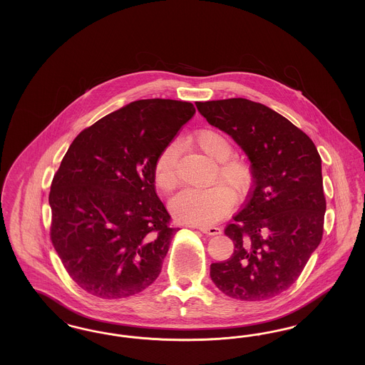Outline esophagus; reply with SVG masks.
<instances>
[{"instance_id":"obj_1","label":"esophagus","mask_w":365,"mask_h":365,"mask_svg":"<svg viewBox=\"0 0 365 365\" xmlns=\"http://www.w3.org/2000/svg\"><path fill=\"white\" fill-rule=\"evenodd\" d=\"M200 231L207 234V235H219L222 232V230L219 227L213 226H201L200 227Z\"/></svg>"}]
</instances>
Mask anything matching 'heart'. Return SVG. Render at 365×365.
I'll return each mask as SVG.
<instances>
[{
	"label": "heart",
	"instance_id": "obj_1",
	"mask_svg": "<svg viewBox=\"0 0 365 365\" xmlns=\"http://www.w3.org/2000/svg\"><path fill=\"white\" fill-rule=\"evenodd\" d=\"M194 140L197 146L215 161H219L217 171L212 178V187L201 190H185L175 195L170 209L175 217L183 223L208 226L226 216L234 205V200L243 197L252 186L253 173L250 164L232 157V145L228 139L212 128L200 130ZM176 148L167 146L155 161L153 179L157 189L168 194L178 186L175 167Z\"/></svg>",
	"mask_w": 365,
	"mask_h": 365
}]
</instances>
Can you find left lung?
Segmentation results:
<instances>
[{"label": "left lung", "instance_id": "8db88e82", "mask_svg": "<svg viewBox=\"0 0 365 365\" xmlns=\"http://www.w3.org/2000/svg\"><path fill=\"white\" fill-rule=\"evenodd\" d=\"M195 105L242 148L253 173L242 210L225 228L234 253L210 264V278L231 298L277 297L301 275L323 238L322 158L312 139L265 105L246 98Z\"/></svg>", "mask_w": 365, "mask_h": 365}]
</instances>
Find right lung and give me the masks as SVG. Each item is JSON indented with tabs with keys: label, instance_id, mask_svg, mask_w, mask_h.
Masks as SVG:
<instances>
[{
	"label": "right lung",
	"instance_id": "obj_1",
	"mask_svg": "<svg viewBox=\"0 0 365 365\" xmlns=\"http://www.w3.org/2000/svg\"><path fill=\"white\" fill-rule=\"evenodd\" d=\"M195 113L191 103L138 100L85 128L53 176L51 240L88 294H138L160 275L179 230L155 190L157 156Z\"/></svg>",
	"mask_w": 365,
	"mask_h": 365
}]
</instances>
